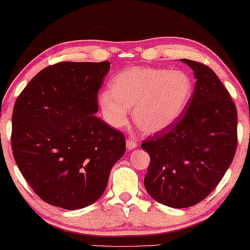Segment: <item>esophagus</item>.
<instances>
[{"mask_svg":"<svg viewBox=\"0 0 250 250\" xmlns=\"http://www.w3.org/2000/svg\"><path fill=\"white\" fill-rule=\"evenodd\" d=\"M137 147V140L135 137H129L126 141V148L128 150H132Z\"/></svg>","mask_w":250,"mask_h":250,"instance_id":"obj_1","label":"esophagus"}]
</instances>
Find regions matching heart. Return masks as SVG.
Masks as SVG:
<instances>
[{"instance_id": "b5f03b06", "label": "heart", "mask_w": 250, "mask_h": 250, "mask_svg": "<svg viewBox=\"0 0 250 250\" xmlns=\"http://www.w3.org/2000/svg\"><path fill=\"white\" fill-rule=\"evenodd\" d=\"M194 92L193 81L182 71L136 66L126 68L98 95L105 122L122 128L133 107L135 124L153 134L168 128L182 116Z\"/></svg>"}]
</instances>
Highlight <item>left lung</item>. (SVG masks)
Segmentation results:
<instances>
[{
  "label": "left lung",
  "mask_w": 250,
  "mask_h": 250,
  "mask_svg": "<svg viewBox=\"0 0 250 250\" xmlns=\"http://www.w3.org/2000/svg\"><path fill=\"white\" fill-rule=\"evenodd\" d=\"M181 61L196 79L187 110L142 144L150 156L144 178L147 193L173 208L206 198L222 181L237 147V110L226 87L206 65Z\"/></svg>",
  "instance_id": "left-lung-1"
}]
</instances>
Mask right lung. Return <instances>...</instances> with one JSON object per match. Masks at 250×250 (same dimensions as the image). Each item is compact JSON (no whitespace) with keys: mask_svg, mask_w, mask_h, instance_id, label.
<instances>
[{"mask_svg":"<svg viewBox=\"0 0 250 250\" xmlns=\"http://www.w3.org/2000/svg\"><path fill=\"white\" fill-rule=\"evenodd\" d=\"M109 62H62L45 67L15 102L12 150L41 199L67 210L103 195L125 154V137L95 114Z\"/></svg>","mask_w":250,"mask_h":250,"instance_id":"add662e5","label":"right lung"}]
</instances>
